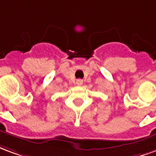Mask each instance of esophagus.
I'll return each instance as SVG.
<instances>
[{"instance_id":"34e87169","label":"esophagus","mask_w":156,"mask_h":156,"mask_svg":"<svg viewBox=\"0 0 156 156\" xmlns=\"http://www.w3.org/2000/svg\"><path fill=\"white\" fill-rule=\"evenodd\" d=\"M76 83H77V84L78 85H82L83 84V81L82 79H78V80L76 81Z\"/></svg>"}]
</instances>
